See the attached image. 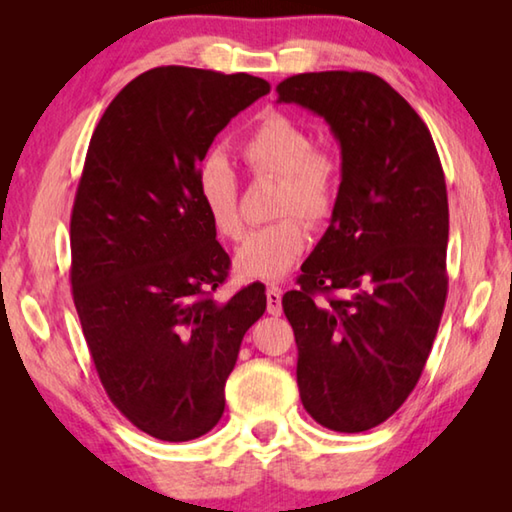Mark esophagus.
Wrapping results in <instances>:
<instances>
[{
    "label": "esophagus",
    "mask_w": 512,
    "mask_h": 512,
    "mask_svg": "<svg viewBox=\"0 0 512 512\" xmlns=\"http://www.w3.org/2000/svg\"><path fill=\"white\" fill-rule=\"evenodd\" d=\"M266 311L271 316H280L282 314V291L277 287H268L266 289Z\"/></svg>",
    "instance_id": "34e87169"
}]
</instances>
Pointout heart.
<instances>
[{
  "instance_id": "obj_1",
  "label": "heart",
  "mask_w": 512,
  "mask_h": 512,
  "mask_svg": "<svg viewBox=\"0 0 512 512\" xmlns=\"http://www.w3.org/2000/svg\"><path fill=\"white\" fill-rule=\"evenodd\" d=\"M241 158L255 176L280 180L275 214L280 221L250 232L237 253V271L248 280L275 282L291 271L309 244L307 225L323 223L336 203V162L316 151L305 128L284 115H268L241 142ZM196 194L207 219L221 237L239 239L237 176L221 155L207 158L196 173Z\"/></svg>"
}]
</instances>
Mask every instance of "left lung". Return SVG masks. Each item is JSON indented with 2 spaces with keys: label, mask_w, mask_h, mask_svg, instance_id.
<instances>
[{
  "label": "left lung",
  "mask_w": 512,
  "mask_h": 512,
  "mask_svg": "<svg viewBox=\"0 0 512 512\" xmlns=\"http://www.w3.org/2000/svg\"><path fill=\"white\" fill-rule=\"evenodd\" d=\"M275 90L323 117L341 146L329 228L282 298L300 400L327 429L368 431L411 395L443 316L445 173L418 112L375 74L309 72Z\"/></svg>",
  "instance_id": "8db88e82"
}]
</instances>
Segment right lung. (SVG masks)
Listing matches in <instances>:
<instances>
[{"mask_svg":"<svg viewBox=\"0 0 512 512\" xmlns=\"http://www.w3.org/2000/svg\"><path fill=\"white\" fill-rule=\"evenodd\" d=\"M271 92L250 74L155 67L94 128L72 210V293L112 404L167 443L210 431L264 284L216 302L230 257L196 173L232 117Z\"/></svg>","mask_w":512,"mask_h":512,"instance_id":"add662e5","label":"right lung"}]
</instances>
